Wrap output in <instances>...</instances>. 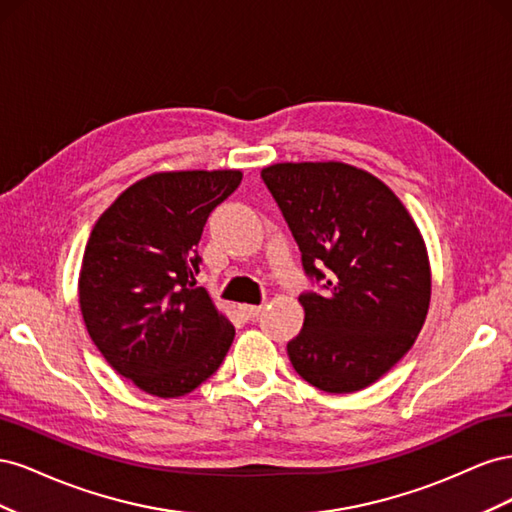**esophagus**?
Returning <instances> with one entry per match:
<instances>
[{"label":"esophagus","instance_id":"34e87169","mask_svg":"<svg viewBox=\"0 0 512 512\" xmlns=\"http://www.w3.org/2000/svg\"><path fill=\"white\" fill-rule=\"evenodd\" d=\"M260 312H262V305H239V314H241L245 320L256 318Z\"/></svg>","mask_w":512,"mask_h":512}]
</instances>
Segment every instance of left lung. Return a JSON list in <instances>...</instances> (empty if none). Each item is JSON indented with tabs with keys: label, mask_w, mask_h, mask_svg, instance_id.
Returning <instances> with one entry per match:
<instances>
[{
	"label": "left lung",
	"mask_w": 512,
	"mask_h": 512,
	"mask_svg": "<svg viewBox=\"0 0 512 512\" xmlns=\"http://www.w3.org/2000/svg\"><path fill=\"white\" fill-rule=\"evenodd\" d=\"M262 181L301 250V333L288 342L297 374L320 391L380 380L421 333L431 297L425 241L401 200L342 162L273 164Z\"/></svg>",
	"instance_id": "left-lung-1"
}]
</instances>
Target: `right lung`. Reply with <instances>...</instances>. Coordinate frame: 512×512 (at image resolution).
I'll list each match as a JSON object with an SVG mask.
<instances>
[{
    "label": "right lung",
    "instance_id": "1",
    "mask_svg": "<svg viewBox=\"0 0 512 512\" xmlns=\"http://www.w3.org/2000/svg\"><path fill=\"white\" fill-rule=\"evenodd\" d=\"M241 179V170L149 175L91 230L79 277L85 327L106 363L149 395L192 393L235 339L194 277L209 215Z\"/></svg>",
    "mask_w": 512,
    "mask_h": 512
}]
</instances>
